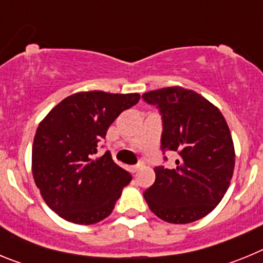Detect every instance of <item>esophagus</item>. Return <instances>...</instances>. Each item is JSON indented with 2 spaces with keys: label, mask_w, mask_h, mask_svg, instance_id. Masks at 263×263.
I'll list each match as a JSON object with an SVG mask.
<instances>
[{
  "label": "esophagus",
  "mask_w": 263,
  "mask_h": 263,
  "mask_svg": "<svg viewBox=\"0 0 263 263\" xmlns=\"http://www.w3.org/2000/svg\"><path fill=\"white\" fill-rule=\"evenodd\" d=\"M142 166H143L142 162H139V163L136 164V166L130 167V171H132V173H137V171H138V170L141 168V167H142Z\"/></svg>",
  "instance_id": "obj_1"
}]
</instances>
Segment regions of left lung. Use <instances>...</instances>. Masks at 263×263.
<instances>
[{"label":"left lung","instance_id":"left-lung-1","mask_svg":"<svg viewBox=\"0 0 263 263\" xmlns=\"http://www.w3.org/2000/svg\"><path fill=\"white\" fill-rule=\"evenodd\" d=\"M142 97L162 115L163 154L178 153L174 168H154V184L143 192L148 208L171 224L200 220L221 201L233 176L236 154L227 121L205 97L183 87Z\"/></svg>","mask_w":263,"mask_h":263}]
</instances>
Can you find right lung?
I'll use <instances>...</instances> for the list:
<instances>
[{"mask_svg":"<svg viewBox=\"0 0 263 263\" xmlns=\"http://www.w3.org/2000/svg\"><path fill=\"white\" fill-rule=\"evenodd\" d=\"M138 93L78 92L53 106L36 129L31 168L43 200L62 218L90 225L108 217L132 175L110 153L93 159L97 142Z\"/></svg>","mask_w":263,"mask_h":263,"instance_id":"right-lung-1","label":"right lung"}]
</instances>
